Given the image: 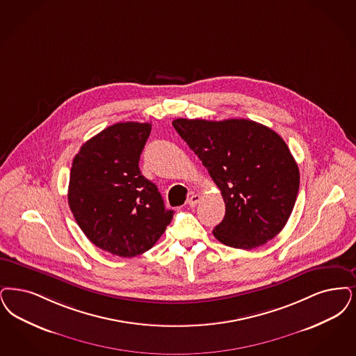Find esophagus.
<instances>
[{"label":"esophagus","mask_w":356,"mask_h":356,"mask_svg":"<svg viewBox=\"0 0 356 356\" xmlns=\"http://www.w3.org/2000/svg\"><path fill=\"white\" fill-rule=\"evenodd\" d=\"M200 200H201V196L197 195V193H195V195H192V196L188 199V205H189L191 208H195V207L199 204Z\"/></svg>","instance_id":"34e87169"}]
</instances>
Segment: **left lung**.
Returning a JSON list of instances; mask_svg holds the SVG:
<instances>
[{
	"label": "left lung",
	"mask_w": 356,
	"mask_h": 356,
	"mask_svg": "<svg viewBox=\"0 0 356 356\" xmlns=\"http://www.w3.org/2000/svg\"><path fill=\"white\" fill-rule=\"evenodd\" d=\"M177 134L199 156L225 202L214 237L237 249L273 240L293 212L299 170L284 139L248 119H175Z\"/></svg>",
	"instance_id": "8db88e82"
}]
</instances>
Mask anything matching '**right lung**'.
I'll return each mask as SVG.
<instances>
[{"mask_svg":"<svg viewBox=\"0 0 356 356\" xmlns=\"http://www.w3.org/2000/svg\"><path fill=\"white\" fill-rule=\"evenodd\" d=\"M151 123L126 122L104 128L72 160L69 205L86 237L115 256L149 250L170 225L156 185L139 168Z\"/></svg>","mask_w":356,"mask_h":356,"instance_id":"add662e5","label":"right lung"}]
</instances>
